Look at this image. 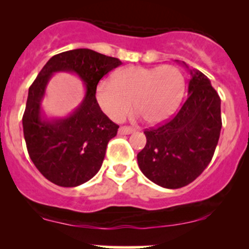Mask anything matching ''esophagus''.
Masks as SVG:
<instances>
[{
	"instance_id": "esophagus-1",
	"label": "esophagus",
	"mask_w": 249,
	"mask_h": 249,
	"mask_svg": "<svg viewBox=\"0 0 249 249\" xmlns=\"http://www.w3.org/2000/svg\"><path fill=\"white\" fill-rule=\"evenodd\" d=\"M133 131H134L133 128L130 126H121L118 130V133L119 134H130V133H132Z\"/></svg>"
}]
</instances>
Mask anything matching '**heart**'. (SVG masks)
<instances>
[{
	"instance_id": "b5f03b06",
	"label": "heart",
	"mask_w": 249,
	"mask_h": 249,
	"mask_svg": "<svg viewBox=\"0 0 249 249\" xmlns=\"http://www.w3.org/2000/svg\"><path fill=\"white\" fill-rule=\"evenodd\" d=\"M186 90L182 72L173 65L127 67L117 71L111 82L99 83L96 101L108 118L121 122L131 107L145 122L160 124L178 110Z\"/></svg>"
}]
</instances>
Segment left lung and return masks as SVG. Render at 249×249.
I'll return each instance as SVG.
<instances>
[{
	"label": "left lung",
	"instance_id": "8db88e82",
	"mask_svg": "<svg viewBox=\"0 0 249 249\" xmlns=\"http://www.w3.org/2000/svg\"><path fill=\"white\" fill-rule=\"evenodd\" d=\"M181 64L191 73L186 101L171 121L144 131L146 145L137 154L142 174L171 190L186 186L204 172L222 126L221 101L211 81L201 71Z\"/></svg>",
	"mask_w": 249,
	"mask_h": 249
}]
</instances>
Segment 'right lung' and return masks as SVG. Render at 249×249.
I'll return each mask as SVG.
<instances>
[{
	"label": "right lung",
	"instance_id": "add662e5",
	"mask_svg": "<svg viewBox=\"0 0 249 249\" xmlns=\"http://www.w3.org/2000/svg\"><path fill=\"white\" fill-rule=\"evenodd\" d=\"M121 64L118 58L90 49L64 51L51 57L29 88L22 119L25 144L37 170L53 184L79 186L101 170L107 142L116 137L119 126L103 113L96 89L103 76ZM56 72L78 75L86 85V95L70 115L48 119L41 102Z\"/></svg>",
	"mask_w": 249,
	"mask_h": 249
}]
</instances>
